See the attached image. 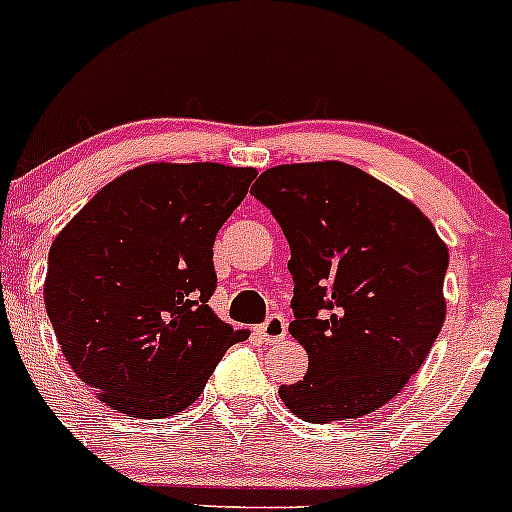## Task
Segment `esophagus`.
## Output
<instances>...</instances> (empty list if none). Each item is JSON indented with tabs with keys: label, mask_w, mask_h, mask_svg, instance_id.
Masks as SVG:
<instances>
[{
	"label": "esophagus",
	"mask_w": 512,
	"mask_h": 512,
	"mask_svg": "<svg viewBox=\"0 0 512 512\" xmlns=\"http://www.w3.org/2000/svg\"><path fill=\"white\" fill-rule=\"evenodd\" d=\"M258 336H261L263 343H268V346H271V343L283 341V338L287 336L285 317H280V314H271V317L258 326Z\"/></svg>",
	"instance_id": "34e87169"
}]
</instances>
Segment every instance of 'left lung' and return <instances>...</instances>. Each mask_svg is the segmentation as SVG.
<instances>
[{"instance_id":"1","label":"left lung","mask_w":512,"mask_h":512,"mask_svg":"<svg viewBox=\"0 0 512 512\" xmlns=\"http://www.w3.org/2000/svg\"><path fill=\"white\" fill-rule=\"evenodd\" d=\"M251 195L290 244L292 338L309 355L280 399L309 423L346 421L394 399L445 321L450 254L411 200L358 166L283 164Z\"/></svg>"}]
</instances>
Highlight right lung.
<instances>
[{
	"instance_id": "1",
	"label": "right lung",
	"mask_w": 512,
	"mask_h": 512,
	"mask_svg": "<svg viewBox=\"0 0 512 512\" xmlns=\"http://www.w3.org/2000/svg\"><path fill=\"white\" fill-rule=\"evenodd\" d=\"M254 176L212 162L137 166L55 237L45 309L67 363L103 404L132 418L174 416L249 336L208 300L212 244Z\"/></svg>"
}]
</instances>
